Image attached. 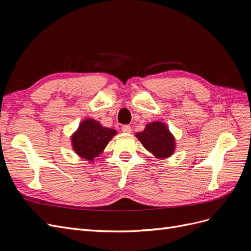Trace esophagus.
<instances>
[{
	"label": "esophagus",
	"instance_id": "34e87169",
	"mask_svg": "<svg viewBox=\"0 0 251 251\" xmlns=\"http://www.w3.org/2000/svg\"><path fill=\"white\" fill-rule=\"evenodd\" d=\"M121 130H123V132L124 133H126V134H128V133H131L132 132V128H131V126H123V128H121Z\"/></svg>",
	"mask_w": 251,
	"mask_h": 251
}]
</instances>
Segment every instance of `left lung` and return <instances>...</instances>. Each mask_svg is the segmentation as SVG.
Here are the masks:
<instances>
[{
  "label": "left lung",
  "mask_w": 251,
  "mask_h": 251,
  "mask_svg": "<svg viewBox=\"0 0 251 251\" xmlns=\"http://www.w3.org/2000/svg\"><path fill=\"white\" fill-rule=\"evenodd\" d=\"M136 137L141 142L144 149H147L158 159L171 157L176 149L174 135L162 121L148 124L142 132L136 133Z\"/></svg>",
  "instance_id": "left-lung-1"
}]
</instances>
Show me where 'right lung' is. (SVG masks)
<instances>
[{
  "label": "right lung",
  "instance_id": "1",
  "mask_svg": "<svg viewBox=\"0 0 251 251\" xmlns=\"http://www.w3.org/2000/svg\"><path fill=\"white\" fill-rule=\"evenodd\" d=\"M117 134L116 130L102 126L92 118L82 120L71 136L72 148L76 155L89 162L102 154L109 141Z\"/></svg>",
  "mask_w": 251,
  "mask_h": 251
}]
</instances>
